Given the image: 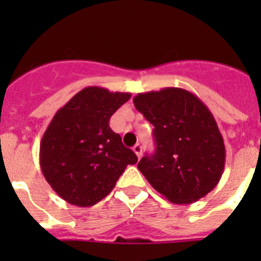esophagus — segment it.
Segmentation results:
<instances>
[{
    "label": "esophagus",
    "instance_id": "1",
    "mask_svg": "<svg viewBox=\"0 0 261 261\" xmlns=\"http://www.w3.org/2000/svg\"><path fill=\"white\" fill-rule=\"evenodd\" d=\"M133 151H135L136 155L140 158V156H141V154H142V146H141V145H140V144L135 145V146H133Z\"/></svg>",
    "mask_w": 261,
    "mask_h": 261
}]
</instances>
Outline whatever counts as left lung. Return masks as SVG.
<instances>
[{
    "instance_id": "left-lung-1",
    "label": "left lung",
    "mask_w": 261,
    "mask_h": 261,
    "mask_svg": "<svg viewBox=\"0 0 261 261\" xmlns=\"http://www.w3.org/2000/svg\"><path fill=\"white\" fill-rule=\"evenodd\" d=\"M133 103L154 125L155 153L137 165L150 186L174 204H192L208 195L220 181L226 159L209 108L180 87L137 94Z\"/></svg>"
}]
</instances>
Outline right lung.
Listing matches in <instances>:
<instances>
[{
    "mask_svg": "<svg viewBox=\"0 0 261 261\" xmlns=\"http://www.w3.org/2000/svg\"><path fill=\"white\" fill-rule=\"evenodd\" d=\"M129 99V93L85 87L50 120L40 142V168L62 200L93 206L114 190L126 166L137 163L108 125Z\"/></svg>",
    "mask_w": 261,
    "mask_h": 261,
    "instance_id": "right-lung-1",
    "label": "right lung"
}]
</instances>
